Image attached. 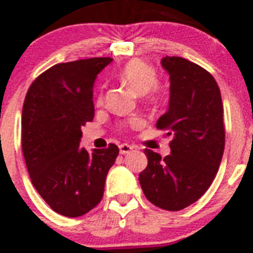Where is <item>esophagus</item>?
<instances>
[{"label":"esophagus","instance_id":"34e87169","mask_svg":"<svg viewBox=\"0 0 253 253\" xmlns=\"http://www.w3.org/2000/svg\"><path fill=\"white\" fill-rule=\"evenodd\" d=\"M131 151H133V147L129 146V144H126V143H124V144H120L119 146L120 154H129Z\"/></svg>","mask_w":253,"mask_h":253}]
</instances>
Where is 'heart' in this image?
Segmentation results:
<instances>
[{"instance_id": "obj_1", "label": "heart", "mask_w": 253, "mask_h": 253, "mask_svg": "<svg viewBox=\"0 0 253 253\" xmlns=\"http://www.w3.org/2000/svg\"><path fill=\"white\" fill-rule=\"evenodd\" d=\"M120 78L138 95H144L149 90H156L157 72L151 64L140 59H133L125 64L120 71ZM101 101V97H100ZM130 125H138L139 120L133 119L129 122Z\"/></svg>"}]
</instances>
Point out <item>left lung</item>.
<instances>
[{
  "label": "left lung",
  "instance_id": "8db88e82",
  "mask_svg": "<svg viewBox=\"0 0 253 253\" xmlns=\"http://www.w3.org/2000/svg\"><path fill=\"white\" fill-rule=\"evenodd\" d=\"M161 64L169 75V101L157 128L172 137L171 154L162 158L146 149L139 184L152 204L177 211L202 198L218 172L225 143L223 104L204 68L181 57H165Z\"/></svg>",
  "mask_w": 253,
  "mask_h": 253
}]
</instances>
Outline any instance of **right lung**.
Returning a JSON list of instances; mask_svg holds the SVG:
<instances>
[{
  "label": "right lung",
  "instance_id": "1",
  "mask_svg": "<svg viewBox=\"0 0 253 253\" xmlns=\"http://www.w3.org/2000/svg\"><path fill=\"white\" fill-rule=\"evenodd\" d=\"M113 58H88L46 69L29 87L21 118L22 153L31 182L60 215L75 218L101 202L119 148L80 147L95 115L93 84Z\"/></svg>",
  "mask_w": 253,
  "mask_h": 253
}]
</instances>
